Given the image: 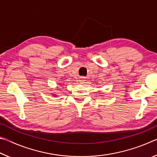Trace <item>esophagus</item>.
<instances>
[{"label": "esophagus", "instance_id": "34e87169", "mask_svg": "<svg viewBox=\"0 0 157 157\" xmlns=\"http://www.w3.org/2000/svg\"><path fill=\"white\" fill-rule=\"evenodd\" d=\"M85 81V79L84 77H82V78H80V79H79V82H81V83H83V82H84Z\"/></svg>", "mask_w": 157, "mask_h": 157}]
</instances>
